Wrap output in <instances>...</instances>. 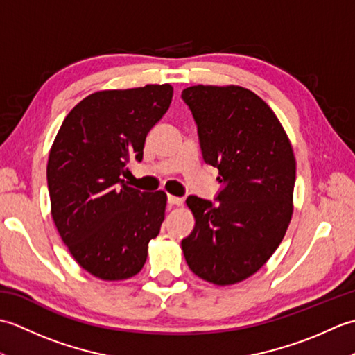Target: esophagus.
<instances>
[{"instance_id":"esophagus-1","label":"esophagus","mask_w":355,"mask_h":355,"mask_svg":"<svg viewBox=\"0 0 355 355\" xmlns=\"http://www.w3.org/2000/svg\"><path fill=\"white\" fill-rule=\"evenodd\" d=\"M168 202L169 206H180L183 202V200L180 197H173V195H168Z\"/></svg>"}]
</instances>
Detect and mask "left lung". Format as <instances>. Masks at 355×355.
<instances>
[{
    "instance_id": "1",
    "label": "left lung",
    "mask_w": 355,
    "mask_h": 355,
    "mask_svg": "<svg viewBox=\"0 0 355 355\" xmlns=\"http://www.w3.org/2000/svg\"><path fill=\"white\" fill-rule=\"evenodd\" d=\"M183 101L205 162L218 169L216 202L191 195L195 227L182 241L187 266L215 285L254 275L281 244L293 215L296 160L276 114L238 85H195Z\"/></svg>"
}]
</instances>
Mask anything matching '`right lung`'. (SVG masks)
Segmentation results:
<instances>
[{"mask_svg":"<svg viewBox=\"0 0 355 355\" xmlns=\"http://www.w3.org/2000/svg\"><path fill=\"white\" fill-rule=\"evenodd\" d=\"M169 84L87 96L59 128L50 149L51 216L79 266L103 281L139 273L160 232L166 193L140 192L120 178L141 162L146 135L172 101Z\"/></svg>","mask_w":355,"mask_h":355,"instance_id":"right-lung-1","label":"right lung"}]
</instances>
